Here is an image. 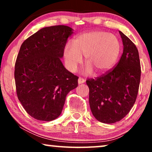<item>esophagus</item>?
<instances>
[{
    "mask_svg": "<svg viewBox=\"0 0 152 152\" xmlns=\"http://www.w3.org/2000/svg\"><path fill=\"white\" fill-rule=\"evenodd\" d=\"M85 82V80L84 79H83L82 77H80L78 79V84H83V83Z\"/></svg>",
    "mask_w": 152,
    "mask_h": 152,
    "instance_id": "1",
    "label": "esophagus"
}]
</instances>
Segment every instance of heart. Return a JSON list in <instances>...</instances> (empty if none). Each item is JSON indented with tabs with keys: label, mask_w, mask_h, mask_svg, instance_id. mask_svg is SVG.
Here are the masks:
<instances>
[{
	"label": "heart",
	"mask_w": 152,
	"mask_h": 152,
	"mask_svg": "<svg viewBox=\"0 0 152 152\" xmlns=\"http://www.w3.org/2000/svg\"><path fill=\"white\" fill-rule=\"evenodd\" d=\"M121 51V43L115 34L105 31H93L78 35L73 44L68 43L63 51L66 68L74 72L82 64L85 56L87 64L85 73L93 70L97 73H104L115 65Z\"/></svg>",
	"instance_id": "heart-1"
}]
</instances>
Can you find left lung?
Listing matches in <instances>:
<instances>
[{
    "instance_id": "8db88e82",
    "label": "left lung",
    "mask_w": 152,
    "mask_h": 152,
    "mask_svg": "<svg viewBox=\"0 0 152 152\" xmlns=\"http://www.w3.org/2000/svg\"><path fill=\"white\" fill-rule=\"evenodd\" d=\"M119 33L123 53L117 66L100 77L86 80L91 112L106 124L115 123L127 115L136 102L140 81L138 49L126 35Z\"/></svg>"
}]
</instances>
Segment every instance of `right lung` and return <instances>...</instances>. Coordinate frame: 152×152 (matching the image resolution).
<instances>
[{
    "instance_id": "right-lung-1",
    "label": "right lung",
    "mask_w": 152,
    "mask_h": 152,
    "mask_svg": "<svg viewBox=\"0 0 152 152\" xmlns=\"http://www.w3.org/2000/svg\"><path fill=\"white\" fill-rule=\"evenodd\" d=\"M72 33L66 26L45 27L20 46L14 70L16 93L27 113L35 119L49 122L57 118L66 95L77 86L78 77L61 61Z\"/></svg>"
}]
</instances>
